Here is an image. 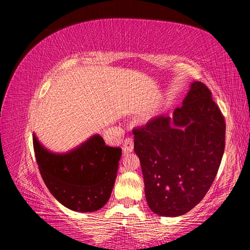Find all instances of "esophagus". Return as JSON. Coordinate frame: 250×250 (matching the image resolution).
Returning a JSON list of instances; mask_svg holds the SVG:
<instances>
[{
  "mask_svg": "<svg viewBox=\"0 0 250 250\" xmlns=\"http://www.w3.org/2000/svg\"><path fill=\"white\" fill-rule=\"evenodd\" d=\"M122 151L125 154H128L133 151V140L132 138H126L122 145Z\"/></svg>",
  "mask_w": 250,
  "mask_h": 250,
  "instance_id": "1",
  "label": "esophagus"
}]
</instances>
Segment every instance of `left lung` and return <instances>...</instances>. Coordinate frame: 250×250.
<instances>
[{
    "mask_svg": "<svg viewBox=\"0 0 250 250\" xmlns=\"http://www.w3.org/2000/svg\"><path fill=\"white\" fill-rule=\"evenodd\" d=\"M225 131L224 116L201 82L191 84L172 118L158 116L132 130L152 211L181 216L204 198L221 166Z\"/></svg>",
    "mask_w": 250,
    "mask_h": 250,
    "instance_id": "obj_1",
    "label": "left lung"
}]
</instances>
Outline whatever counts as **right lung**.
<instances>
[{"mask_svg":"<svg viewBox=\"0 0 250 250\" xmlns=\"http://www.w3.org/2000/svg\"><path fill=\"white\" fill-rule=\"evenodd\" d=\"M41 175L56 200L75 211H95L111 195L121 147L105 146L99 134L66 154L48 152L33 135Z\"/></svg>","mask_w":250,"mask_h":250,"instance_id":"right-lung-1","label":"right lung"}]
</instances>
